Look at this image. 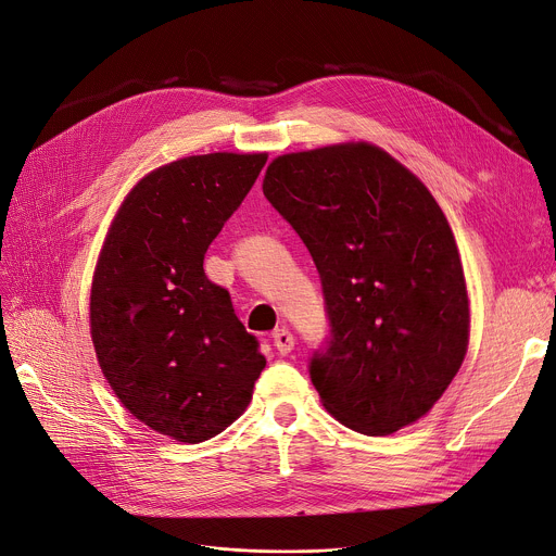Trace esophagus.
Wrapping results in <instances>:
<instances>
[{
    "label": "esophagus",
    "instance_id": "esophagus-1",
    "mask_svg": "<svg viewBox=\"0 0 556 556\" xmlns=\"http://www.w3.org/2000/svg\"><path fill=\"white\" fill-rule=\"evenodd\" d=\"M273 341H275V348L281 352V355H288V352L294 348V337L286 328L275 330Z\"/></svg>",
    "mask_w": 556,
    "mask_h": 556
}]
</instances>
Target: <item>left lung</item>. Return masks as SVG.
Segmentation results:
<instances>
[{
	"instance_id": "1",
	"label": "left lung",
	"mask_w": 556,
	"mask_h": 556,
	"mask_svg": "<svg viewBox=\"0 0 556 556\" xmlns=\"http://www.w3.org/2000/svg\"><path fill=\"white\" fill-rule=\"evenodd\" d=\"M262 188L321 277L332 339L311 379L324 408L370 437L417 424L470 341L464 264L437 199L370 141L279 155Z\"/></svg>"
}]
</instances>
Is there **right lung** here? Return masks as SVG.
Masks as SVG:
<instances>
[{
	"instance_id": "1",
	"label": "right lung",
	"mask_w": 556,
	"mask_h": 556,
	"mask_svg": "<svg viewBox=\"0 0 556 556\" xmlns=\"http://www.w3.org/2000/svg\"><path fill=\"white\" fill-rule=\"evenodd\" d=\"M268 153H208L143 175L117 208L90 286L97 364L124 408L181 443L224 432L266 368L204 255Z\"/></svg>"
}]
</instances>
